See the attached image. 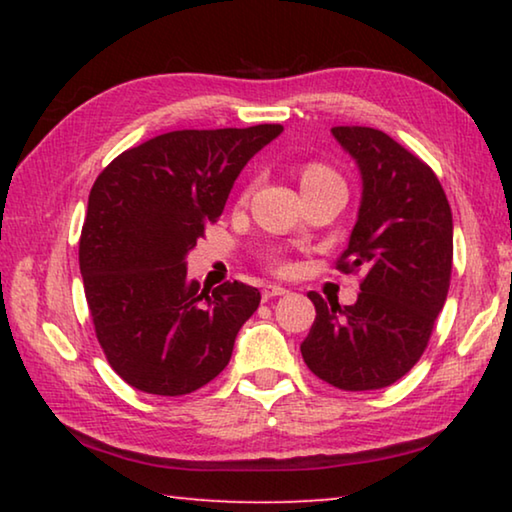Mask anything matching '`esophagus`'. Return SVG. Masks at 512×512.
<instances>
[{"instance_id":"obj_1","label":"esophagus","mask_w":512,"mask_h":512,"mask_svg":"<svg viewBox=\"0 0 512 512\" xmlns=\"http://www.w3.org/2000/svg\"><path fill=\"white\" fill-rule=\"evenodd\" d=\"M284 293H287V289L277 287V284H266V287L262 289V298L271 300V298H277V296H284Z\"/></svg>"}]
</instances>
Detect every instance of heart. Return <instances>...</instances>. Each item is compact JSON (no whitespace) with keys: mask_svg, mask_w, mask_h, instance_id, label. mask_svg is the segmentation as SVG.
I'll list each match as a JSON object with an SVG mask.
<instances>
[{"mask_svg":"<svg viewBox=\"0 0 512 512\" xmlns=\"http://www.w3.org/2000/svg\"><path fill=\"white\" fill-rule=\"evenodd\" d=\"M336 178H339V176H336L334 169H329L327 164H323V162H307L305 167H302V171H300L302 187L323 183V180H336ZM275 268H277V271H284V268H287V264L275 262Z\"/></svg>","mask_w":512,"mask_h":512,"instance_id":"obj_1","label":"heart"}]
</instances>
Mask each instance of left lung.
I'll use <instances>...</instances> for the list:
<instances>
[{"label": "left lung", "instance_id": "1", "mask_svg": "<svg viewBox=\"0 0 512 512\" xmlns=\"http://www.w3.org/2000/svg\"><path fill=\"white\" fill-rule=\"evenodd\" d=\"M363 178L359 219L336 271L363 273L359 298L339 307L307 296L316 320L300 352L341 391H377L402 379L427 350L452 280L454 225L427 162L368 126H334Z\"/></svg>", "mask_w": 512, "mask_h": 512}]
</instances>
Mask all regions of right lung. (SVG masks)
Returning <instances> with one entry per match:
<instances>
[{
    "instance_id": "right-lung-1",
    "label": "right lung",
    "mask_w": 512,
    "mask_h": 512,
    "mask_svg": "<svg viewBox=\"0 0 512 512\" xmlns=\"http://www.w3.org/2000/svg\"><path fill=\"white\" fill-rule=\"evenodd\" d=\"M280 124L171 131L117 155L94 180L79 264L110 368L142 393H194L228 366L259 291L187 277L185 257L219 219L239 171Z\"/></svg>"
}]
</instances>
